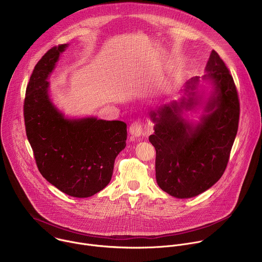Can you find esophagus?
I'll return each instance as SVG.
<instances>
[{
    "instance_id": "esophagus-1",
    "label": "esophagus",
    "mask_w": 262,
    "mask_h": 262,
    "mask_svg": "<svg viewBox=\"0 0 262 262\" xmlns=\"http://www.w3.org/2000/svg\"><path fill=\"white\" fill-rule=\"evenodd\" d=\"M143 129H144V124L142 122V120H135L130 126H129V133L132 136L134 137H140L143 134Z\"/></svg>"
}]
</instances>
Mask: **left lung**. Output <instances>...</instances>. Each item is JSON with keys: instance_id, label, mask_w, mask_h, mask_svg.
Wrapping results in <instances>:
<instances>
[{"instance_id": "1", "label": "left lung", "mask_w": 262, "mask_h": 262, "mask_svg": "<svg viewBox=\"0 0 262 262\" xmlns=\"http://www.w3.org/2000/svg\"><path fill=\"white\" fill-rule=\"evenodd\" d=\"M204 80H210L214 92L206 103L207 115L193 125L181 118V108L199 103L194 98L199 78L186 82L188 100L151 111L149 115L155 134L149 137L157 151L156 177L160 188L176 198L195 197L211 186L226 170L237 134L239 99L233 78L226 64L212 51Z\"/></svg>"}]
</instances>
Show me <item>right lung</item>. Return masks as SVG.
<instances>
[{
  "mask_svg": "<svg viewBox=\"0 0 262 262\" xmlns=\"http://www.w3.org/2000/svg\"><path fill=\"white\" fill-rule=\"evenodd\" d=\"M67 48L49 50L36 64L26 90V134L41 175L61 192L87 198L104 189L126 143V124L97 118L66 119L49 98V74Z\"/></svg>",
  "mask_w": 262,
  "mask_h": 262,
  "instance_id": "add662e5",
  "label": "right lung"
}]
</instances>
